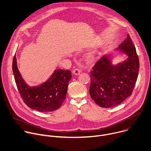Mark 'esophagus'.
I'll list each match as a JSON object with an SVG mask.
<instances>
[{
	"instance_id": "34e87169",
	"label": "esophagus",
	"mask_w": 151,
	"mask_h": 151,
	"mask_svg": "<svg viewBox=\"0 0 151 151\" xmlns=\"http://www.w3.org/2000/svg\"><path fill=\"white\" fill-rule=\"evenodd\" d=\"M81 70L80 69H75L73 70V73L76 76L79 75L81 73Z\"/></svg>"
}]
</instances>
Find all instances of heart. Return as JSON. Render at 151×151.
Here are the masks:
<instances>
[{"mask_svg":"<svg viewBox=\"0 0 151 151\" xmlns=\"http://www.w3.org/2000/svg\"><path fill=\"white\" fill-rule=\"evenodd\" d=\"M97 52L96 50H92V51L86 53L84 56V59L87 62H92L94 61L97 57Z\"/></svg>","mask_w":151,"mask_h":151,"instance_id":"heart-1","label":"heart"}]
</instances>
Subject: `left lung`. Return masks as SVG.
<instances>
[{"instance_id": "8db88e82", "label": "left lung", "mask_w": 151, "mask_h": 151, "mask_svg": "<svg viewBox=\"0 0 151 151\" xmlns=\"http://www.w3.org/2000/svg\"><path fill=\"white\" fill-rule=\"evenodd\" d=\"M114 51L126 55V59L113 64V52L106 54L91 72L90 95L97 105L104 108L117 106L131 95L139 70L136 48L129 34Z\"/></svg>"}]
</instances>
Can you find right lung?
<instances>
[{"mask_svg": "<svg viewBox=\"0 0 151 151\" xmlns=\"http://www.w3.org/2000/svg\"><path fill=\"white\" fill-rule=\"evenodd\" d=\"M12 70L18 89L28 107L40 112H51L60 107L72 78L69 70L56 69L47 81L32 86L22 77L18 68L16 55L13 59Z\"/></svg>", "mask_w": 151, "mask_h": 151, "instance_id": "right-lung-1", "label": "right lung"}]
</instances>
